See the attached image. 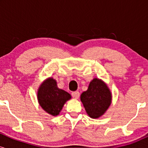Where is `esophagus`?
Returning <instances> with one entry per match:
<instances>
[{
  "instance_id": "esophagus-1",
  "label": "esophagus",
  "mask_w": 148,
  "mask_h": 148,
  "mask_svg": "<svg viewBox=\"0 0 148 148\" xmlns=\"http://www.w3.org/2000/svg\"><path fill=\"white\" fill-rule=\"evenodd\" d=\"M72 97L74 98V99H79V97L80 96V93L78 91L73 92L72 93Z\"/></svg>"
}]
</instances>
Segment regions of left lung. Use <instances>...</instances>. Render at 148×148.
I'll return each mask as SVG.
<instances>
[{"label": "left lung", "instance_id": "left-lung-1", "mask_svg": "<svg viewBox=\"0 0 148 148\" xmlns=\"http://www.w3.org/2000/svg\"><path fill=\"white\" fill-rule=\"evenodd\" d=\"M111 92L106 84L99 79L90 81L88 90L81 95L87 114L91 118H98L104 114L111 103Z\"/></svg>", "mask_w": 148, "mask_h": 148}]
</instances>
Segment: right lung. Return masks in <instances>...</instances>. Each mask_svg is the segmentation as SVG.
Instances as JSON below:
<instances>
[{
  "label": "right lung",
  "instance_id": "add662e5",
  "mask_svg": "<svg viewBox=\"0 0 148 148\" xmlns=\"http://www.w3.org/2000/svg\"><path fill=\"white\" fill-rule=\"evenodd\" d=\"M71 97L67 92L58 88L56 81L53 78L45 80L37 91V99L40 106L53 116L59 114L64 103Z\"/></svg>",
  "mask_w": 148,
  "mask_h": 148
}]
</instances>
